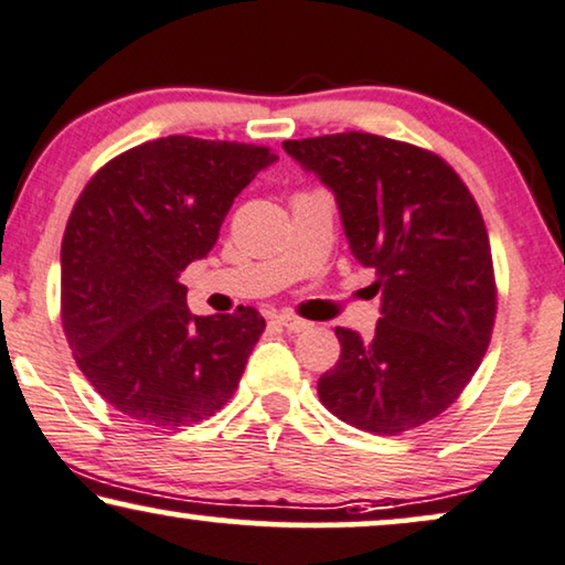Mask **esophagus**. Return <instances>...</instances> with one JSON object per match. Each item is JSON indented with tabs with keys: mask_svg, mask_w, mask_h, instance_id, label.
I'll use <instances>...</instances> for the list:
<instances>
[{
	"mask_svg": "<svg viewBox=\"0 0 565 565\" xmlns=\"http://www.w3.org/2000/svg\"><path fill=\"white\" fill-rule=\"evenodd\" d=\"M278 322H281V326L287 328L289 333H302V330H310L312 328V322H307V320L297 318V315H289V312L278 315Z\"/></svg>",
	"mask_w": 565,
	"mask_h": 565,
	"instance_id": "34e87169",
	"label": "esophagus"
}]
</instances>
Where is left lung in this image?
I'll return each mask as SVG.
<instances>
[{
    "instance_id": "8db88e82",
    "label": "left lung",
    "mask_w": 565,
    "mask_h": 565,
    "mask_svg": "<svg viewBox=\"0 0 565 565\" xmlns=\"http://www.w3.org/2000/svg\"><path fill=\"white\" fill-rule=\"evenodd\" d=\"M335 195L349 247L374 268L372 338L335 328L341 359L318 380L326 408L372 434L439 416L478 372L491 341V243L468 185L426 149L377 134L284 141Z\"/></svg>"
}]
</instances>
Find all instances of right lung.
I'll use <instances>...</instances> for the list:
<instances>
[{
  "instance_id": "right-lung-1",
  "label": "right lung",
  "mask_w": 565,
  "mask_h": 565,
  "mask_svg": "<svg viewBox=\"0 0 565 565\" xmlns=\"http://www.w3.org/2000/svg\"><path fill=\"white\" fill-rule=\"evenodd\" d=\"M268 147L164 137L118 154L85 185L62 239V322L79 370L139 424L214 416L266 328L253 307L193 315L180 270L206 258Z\"/></svg>"
}]
</instances>
